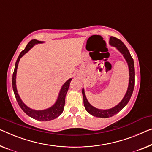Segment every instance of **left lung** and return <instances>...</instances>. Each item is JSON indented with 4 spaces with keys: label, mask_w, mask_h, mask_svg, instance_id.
Here are the masks:
<instances>
[{
    "label": "left lung",
    "mask_w": 152,
    "mask_h": 152,
    "mask_svg": "<svg viewBox=\"0 0 152 152\" xmlns=\"http://www.w3.org/2000/svg\"><path fill=\"white\" fill-rule=\"evenodd\" d=\"M109 45L111 46L115 47L117 50H118L122 55L124 58H125L126 61L128 64V70H129V81L128 89L125 94V96H124L123 99L121 102L115 106L114 107L108 109H99L92 106L87 100V97H86L85 89L83 88L82 94L83 96V103L85 108L87 111L93 116L99 117V118H108V117L114 116L117 113H118L120 110H121L123 108L127 105L129 100L132 96L134 87V80H135V72H134V61H133L132 56L130 55V53L127 48L126 46L124 45L123 42L121 40H119L116 37H110L109 39Z\"/></svg>",
    "instance_id": "1"
}]
</instances>
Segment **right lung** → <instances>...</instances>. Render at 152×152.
<instances>
[{
  "instance_id": "1",
  "label": "right lung",
  "mask_w": 152,
  "mask_h": 152,
  "mask_svg": "<svg viewBox=\"0 0 152 152\" xmlns=\"http://www.w3.org/2000/svg\"><path fill=\"white\" fill-rule=\"evenodd\" d=\"M43 43H44V42H42V41H39L37 39L31 40V42L27 44L25 49L20 53L15 65V69L12 77V87L15 98H16L18 104H19L20 107L22 108V110H23L28 116L32 117V118L36 120H38V121H50V120H53L54 119L57 118V117L59 116V115H61V114L63 113V108H64L65 102V96H66L67 92L69 89V84L70 82H71V80H72V78H71L68 79V80L62 85V87H61V89L59 91V93H58L57 99H56V100L55 102H54V104L52 105L50 107L43 110H35L28 107V106H26L25 104L23 102V101L22 100L19 94H18L16 87V74L18 63H19L20 58H21L26 53H28L35 45L38 44H43Z\"/></svg>"
}]
</instances>
